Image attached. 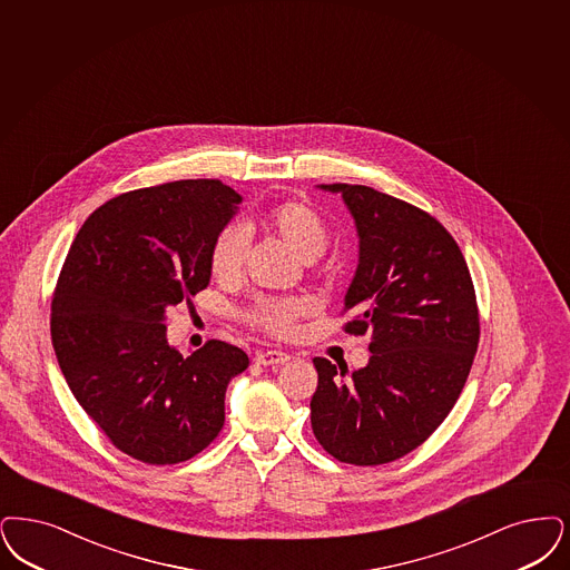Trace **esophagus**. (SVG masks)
<instances>
[{"label":"esophagus","mask_w":570,"mask_h":570,"mask_svg":"<svg viewBox=\"0 0 570 570\" xmlns=\"http://www.w3.org/2000/svg\"><path fill=\"white\" fill-rule=\"evenodd\" d=\"M254 361H256L258 365L265 366L284 365V363H288V361H291V354L279 352V350H263V352H256Z\"/></svg>","instance_id":"esophagus-1"}]
</instances>
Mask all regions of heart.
Returning <instances> with one entry per match:
<instances>
[{
  "label": "heart",
  "mask_w": 570,
  "mask_h": 570,
  "mask_svg": "<svg viewBox=\"0 0 570 570\" xmlns=\"http://www.w3.org/2000/svg\"><path fill=\"white\" fill-rule=\"evenodd\" d=\"M261 227L282 239L303 261H314L328 244V227L318 209L307 202L288 199L269 207L261 216ZM248 252V235L242 227H225L212 242L207 263L218 282H237L244 272ZM307 314V303L301 298H258L244 320L272 337H291L296 322Z\"/></svg>",
  "instance_id": "heart-1"
}]
</instances>
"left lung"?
I'll list each match as a JSON object with an SVG mask.
<instances>
[{"instance_id":"left-lung-1","label":"left lung","mask_w":570,"mask_h":570,"mask_svg":"<svg viewBox=\"0 0 570 570\" xmlns=\"http://www.w3.org/2000/svg\"><path fill=\"white\" fill-rule=\"evenodd\" d=\"M342 193L358 230V267L343 331L371 333V361L347 368L314 358L312 429L340 462L375 466L422 445L466 384L479 343L473 279L454 237L415 205L363 184Z\"/></svg>"}]
</instances>
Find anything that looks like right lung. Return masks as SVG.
Here are the masks:
<instances>
[{"mask_svg": "<svg viewBox=\"0 0 570 570\" xmlns=\"http://www.w3.org/2000/svg\"><path fill=\"white\" fill-rule=\"evenodd\" d=\"M242 197L220 180L122 193L78 230L57 279L50 337L80 407L120 452L178 464L225 424L230 377L248 354L220 340L184 358L165 312L209 284L207 254Z\"/></svg>", "mask_w": 570, "mask_h": 570, "instance_id": "right-lung-1", "label": "right lung"}]
</instances>
